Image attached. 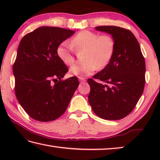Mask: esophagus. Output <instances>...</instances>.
Wrapping results in <instances>:
<instances>
[{
  "label": "esophagus",
  "mask_w": 160,
  "mask_h": 160,
  "mask_svg": "<svg viewBox=\"0 0 160 160\" xmlns=\"http://www.w3.org/2000/svg\"><path fill=\"white\" fill-rule=\"evenodd\" d=\"M78 78H79V81L80 82H85V81H86V80L82 77H79Z\"/></svg>",
  "instance_id": "esophagus-1"
}]
</instances>
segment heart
<instances>
[{"instance_id":"1","label":"heart","mask_w":160,"mask_h":160,"mask_svg":"<svg viewBox=\"0 0 160 160\" xmlns=\"http://www.w3.org/2000/svg\"><path fill=\"white\" fill-rule=\"evenodd\" d=\"M115 40L108 34L100 35L91 31H82L75 36L69 43L63 42L58 47L57 54L62 62L71 65L75 61V50L86 49L82 64H75L70 68V73L78 77L90 76L98 68L107 66L113 56Z\"/></svg>"}]
</instances>
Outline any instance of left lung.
<instances>
[{"label": "left lung", "mask_w": 160, "mask_h": 160, "mask_svg": "<svg viewBox=\"0 0 160 160\" xmlns=\"http://www.w3.org/2000/svg\"><path fill=\"white\" fill-rule=\"evenodd\" d=\"M96 30L111 34L115 40L113 56L104 69L94 75L104 84L89 78L88 96L98 116L118 120L131 113L143 93L146 65L138 40L130 30L115 26H98Z\"/></svg>", "instance_id": "obj_1"}]
</instances>
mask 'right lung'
I'll list each match as a JSON object with an SVG mask.
<instances>
[{
    "mask_svg": "<svg viewBox=\"0 0 160 160\" xmlns=\"http://www.w3.org/2000/svg\"><path fill=\"white\" fill-rule=\"evenodd\" d=\"M74 33L41 27L20 40L13 65L15 93L23 109L37 121L60 117L79 85L77 77L62 80L69 69L57 54L58 47Z\"/></svg>",
    "mask_w": 160,
    "mask_h": 160,
    "instance_id": "right-lung-1",
    "label": "right lung"
}]
</instances>
